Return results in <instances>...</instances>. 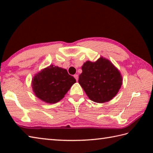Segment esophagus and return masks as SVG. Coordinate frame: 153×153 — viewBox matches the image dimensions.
Listing matches in <instances>:
<instances>
[{
	"mask_svg": "<svg viewBox=\"0 0 153 153\" xmlns=\"http://www.w3.org/2000/svg\"><path fill=\"white\" fill-rule=\"evenodd\" d=\"M74 77L75 78H76V81H78V75L77 74H75L74 75Z\"/></svg>",
	"mask_w": 153,
	"mask_h": 153,
	"instance_id": "obj_1",
	"label": "esophagus"
}]
</instances>
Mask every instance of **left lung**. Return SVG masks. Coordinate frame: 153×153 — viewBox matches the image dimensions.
I'll use <instances>...</instances> for the list:
<instances>
[{"label":"left lung","mask_w":153,"mask_h":153,"mask_svg":"<svg viewBox=\"0 0 153 153\" xmlns=\"http://www.w3.org/2000/svg\"><path fill=\"white\" fill-rule=\"evenodd\" d=\"M82 69L78 82L90 100L103 103L117 94L122 84V77L108 59L100 57L95 62L88 61Z\"/></svg>","instance_id":"8db88e82"}]
</instances>
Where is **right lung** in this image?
Returning <instances> with one entry per match:
<instances>
[{
	"label": "right lung",
	"mask_w": 153,
	"mask_h": 153,
	"mask_svg": "<svg viewBox=\"0 0 153 153\" xmlns=\"http://www.w3.org/2000/svg\"><path fill=\"white\" fill-rule=\"evenodd\" d=\"M76 82L66 69L51 65L35 75L32 86L36 97L52 104L61 100Z\"/></svg>",
	"instance_id": "add662e5"
}]
</instances>
